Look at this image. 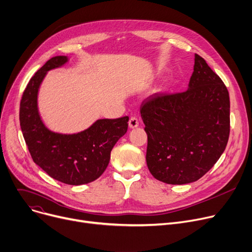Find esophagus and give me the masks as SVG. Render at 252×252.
<instances>
[{
    "mask_svg": "<svg viewBox=\"0 0 252 252\" xmlns=\"http://www.w3.org/2000/svg\"><path fill=\"white\" fill-rule=\"evenodd\" d=\"M128 126L130 128H136L139 126V120L135 116H131L128 121Z\"/></svg>",
    "mask_w": 252,
    "mask_h": 252,
    "instance_id": "34e87169",
    "label": "esophagus"
}]
</instances>
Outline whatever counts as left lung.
Masks as SVG:
<instances>
[{"mask_svg":"<svg viewBox=\"0 0 252 252\" xmlns=\"http://www.w3.org/2000/svg\"><path fill=\"white\" fill-rule=\"evenodd\" d=\"M140 111L148 136V168L162 182L196 181L225 151L230 133L229 92L196 54L189 89L156 93L143 101Z\"/></svg>","mask_w":252,"mask_h":252,"instance_id":"obj_1","label":"left lung"}]
</instances>
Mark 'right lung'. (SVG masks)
Instances as JSON below:
<instances>
[{"label":"right lung","instance_id":"1","mask_svg":"<svg viewBox=\"0 0 252 252\" xmlns=\"http://www.w3.org/2000/svg\"><path fill=\"white\" fill-rule=\"evenodd\" d=\"M66 62L65 56L54 57L30 79L22 95L19 119L34 163L56 180L81 186L94 181L105 171L113 146L127 130L128 117L98 120L87 129L72 135L48 129L38 112V89L48 71Z\"/></svg>","mask_w":252,"mask_h":252}]
</instances>
